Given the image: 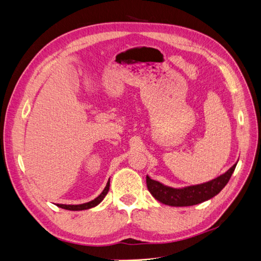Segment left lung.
I'll return each mask as SVG.
<instances>
[{
  "instance_id": "obj_1",
  "label": "left lung",
  "mask_w": 261,
  "mask_h": 261,
  "mask_svg": "<svg viewBox=\"0 0 261 261\" xmlns=\"http://www.w3.org/2000/svg\"><path fill=\"white\" fill-rule=\"evenodd\" d=\"M236 164L238 163H235L224 174L208 181V183H203L200 185L176 189L164 186L159 181L153 180L147 176V187L148 191L151 193L154 198L164 204H169V206L173 207L194 206V204L212 198V197H215L222 191L223 187L227 184L228 179L231 178Z\"/></svg>"
}]
</instances>
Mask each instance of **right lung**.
Returning a JSON list of instances; mask_svg holds the SVG:
<instances>
[{
    "label": "right lung",
    "instance_id": "add662e5",
    "mask_svg": "<svg viewBox=\"0 0 261 261\" xmlns=\"http://www.w3.org/2000/svg\"><path fill=\"white\" fill-rule=\"evenodd\" d=\"M109 188H110V179L108 181V184L106 186V188L103 189V192H102L96 199H93L89 202H86V203H82V204H61V203H58L57 206L60 207V208H63V209H66V210H73V211H78V210H86V209H89V208H92V207H96L97 204H99L102 200H103V198L106 197V195L108 194L109 192Z\"/></svg>",
    "mask_w": 261,
    "mask_h": 261
}]
</instances>
